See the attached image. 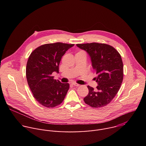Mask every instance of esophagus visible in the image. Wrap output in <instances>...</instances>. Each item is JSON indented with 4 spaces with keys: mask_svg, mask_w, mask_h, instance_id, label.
Wrapping results in <instances>:
<instances>
[{
    "mask_svg": "<svg viewBox=\"0 0 146 146\" xmlns=\"http://www.w3.org/2000/svg\"><path fill=\"white\" fill-rule=\"evenodd\" d=\"M72 84H73L74 86H76V87H78V86H80V84H77V83H76V82H72Z\"/></svg>",
    "mask_w": 146,
    "mask_h": 146,
    "instance_id": "34e87169",
    "label": "esophagus"
}]
</instances>
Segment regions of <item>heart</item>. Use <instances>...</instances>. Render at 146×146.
<instances>
[{
    "label": "heart",
    "instance_id": "obj_1",
    "mask_svg": "<svg viewBox=\"0 0 146 146\" xmlns=\"http://www.w3.org/2000/svg\"><path fill=\"white\" fill-rule=\"evenodd\" d=\"M77 53H84V52L82 51H79V52H77Z\"/></svg>",
    "mask_w": 146,
    "mask_h": 146
}]
</instances>
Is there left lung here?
<instances>
[{
    "instance_id": "1",
    "label": "left lung",
    "mask_w": 146,
    "mask_h": 146,
    "mask_svg": "<svg viewBox=\"0 0 146 146\" xmlns=\"http://www.w3.org/2000/svg\"><path fill=\"white\" fill-rule=\"evenodd\" d=\"M89 54L97 77L96 90L88 86L89 93L84 98L88 105L99 108L108 105L118 92L123 80V63L119 52L103 43L77 44Z\"/></svg>"
}]
</instances>
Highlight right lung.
Here are the masks:
<instances>
[{"label":"right lung","instance_id":"obj_1","mask_svg":"<svg viewBox=\"0 0 146 146\" xmlns=\"http://www.w3.org/2000/svg\"><path fill=\"white\" fill-rule=\"evenodd\" d=\"M74 45L60 42L43 44L36 48L28 58L26 67L28 84L35 99L44 107L54 108L65 99L69 83L54 79L52 74L59 72L62 56Z\"/></svg>","mask_w":146,"mask_h":146}]
</instances>
